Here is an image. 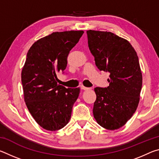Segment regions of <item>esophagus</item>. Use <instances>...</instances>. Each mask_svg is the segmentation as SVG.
<instances>
[{"mask_svg": "<svg viewBox=\"0 0 159 159\" xmlns=\"http://www.w3.org/2000/svg\"><path fill=\"white\" fill-rule=\"evenodd\" d=\"M80 88H81L82 90H89V89H90L89 88L85 87V86H83V85H81V86H80Z\"/></svg>", "mask_w": 159, "mask_h": 159, "instance_id": "obj_1", "label": "esophagus"}]
</instances>
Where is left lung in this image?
Instances as JSON below:
<instances>
[{
	"instance_id": "8db88e82",
	"label": "left lung",
	"mask_w": 159,
	"mask_h": 159,
	"mask_svg": "<svg viewBox=\"0 0 159 159\" xmlns=\"http://www.w3.org/2000/svg\"><path fill=\"white\" fill-rule=\"evenodd\" d=\"M88 47L100 71L109 72L107 88H95L93 115L99 125L116 130L138 108L142 75L134 48L127 40L107 31H87Z\"/></svg>"
}]
</instances>
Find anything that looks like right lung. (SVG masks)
Wrapping results in <instances>:
<instances>
[{
  "instance_id": "right-lung-1",
  "label": "right lung",
  "mask_w": 159,
  "mask_h": 159,
  "mask_svg": "<svg viewBox=\"0 0 159 159\" xmlns=\"http://www.w3.org/2000/svg\"><path fill=\"white\" fill-rule=\"evenodd\" d=\"M84 31L54 33L38 40L27 52L21 71L24 98L29 112L41 127L55 131L71 118L80 88L57 84V74L64 71L67 57Z\"/></svg>"
}]
</instances>
